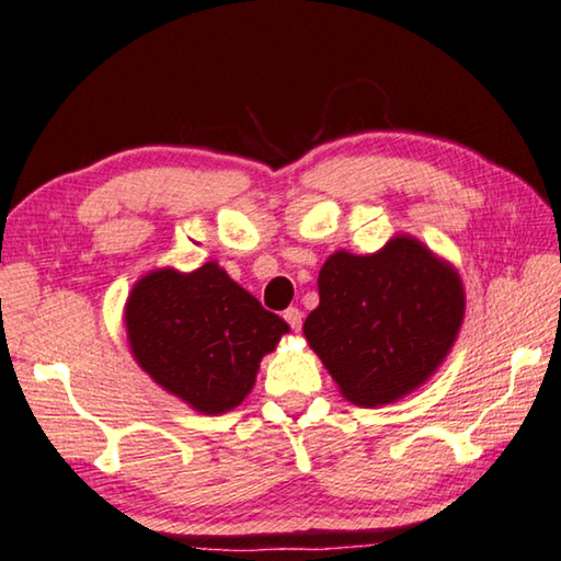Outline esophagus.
<instances>
[{
    "label": "esophagus",
    "instance_id": "esophagus-1",
    "mask_svg": "<svg viewBox=\"0 0 561 561\" xmlns=\"http://www.w3.org/2000/svg\"><path fill=\"white\" fill-rule=\"evenodd\" d=\"M301 319H304V313L297 307H289L287 311H284V321L291 325V331L301 329Z\"/></svg>",
    "mask_w": 561,
    "mask_h": 561
}]
</instances>
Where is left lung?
<instances>
[{
    "mask_svg": "<svg viewBox=\"0 0 561 561\" xmlns=\"http://www.w3.org/2000/svg\"><path fill=\"white\" fill-rule=\"evenodd\" d=\"M304 335L345 400L380 407L432 378L463 323V282L412 236L373 254L333 252Z\"/></svg>",
    "mask_w": 561,
    "mask_h": 561,
    "instance_id": "1",
    "label": "left lung"
}]
</instances>
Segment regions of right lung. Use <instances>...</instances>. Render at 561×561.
Here are the masks:
<instances>
[{
  "label": "right lung",
  "instance_id": "right-lung-1",
  "mask_svg": "<svg viewBox=\"0 0 561 561\" xmlns=\"http://www.w3.org/2000/svg\"><path fill=\"white\" fill-rule=\"evenodd\" d=\"M125 325L139 368L201 414L236 410L260 360L289 333L218 262L145 274L127 297Z\"/></svg>",
  "mask_w": 561,
  "mask_h": 561
}]
</instances>
